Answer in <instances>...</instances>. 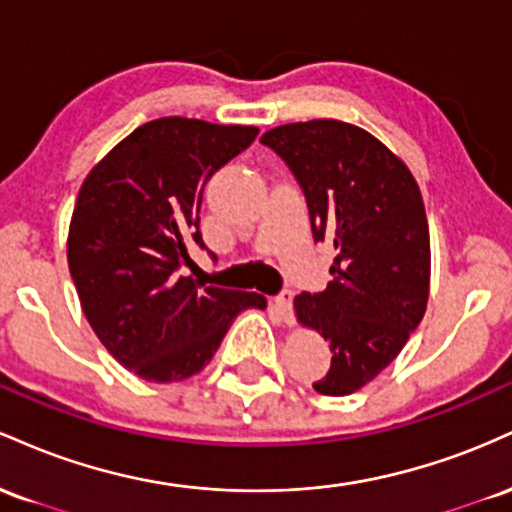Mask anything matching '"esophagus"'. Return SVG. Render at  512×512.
<instances>
[{
	"label": "esophagus",
	"instance_id": "esophagus-1",
	"mask_svg": "<svg viewBox=\"0 0 512 512\" xmlns=\"http://www.w3.org/2000/svg\"><path fill=\"white\" fill-rule=\"evenodd\" d=\"M272 305H274L276 313L284 317V322H293V310H291L293 291H281L279 296L272 298Z\"/></svg>",
	"mask_w": 512,
	"mask_h": 512
}]
</instances>
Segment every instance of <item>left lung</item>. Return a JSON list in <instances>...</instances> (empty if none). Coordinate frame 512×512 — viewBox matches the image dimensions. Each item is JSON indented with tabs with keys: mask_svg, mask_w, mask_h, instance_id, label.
Wrapping results in <instances>:
<instances>
[{
	"mask_svg": "<svg viewBox=\"0 0 512 512\" xmlns=\"http://www.w3.org/2000/svg\"><path fill=\"white\" fill-rule=\"evenodd\" d=\"M260 142L303 187L313 238L334 245L327 289L301 293L293 308L332 351L313 387L351 395L395 361L426 313L431 238L421 190L402 158L349 122H291Z\"/></svg>",
	"mask_w": 512,
	"mask_h": 512,
	"instance_id": "1",
	"label": "left lung"
}]
</instances>
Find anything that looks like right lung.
<instances>
[{
    "label": "right lung",
    "mask_w": 512,
    "mask_h": 512,
    "mask_svg": "<svg viewBox=\"0 0 512 512\" xmlns=\"http://www.w3.org/2000/svg\"><path fill=\"white\" fill-rule=\"evenodd\" d=\"M250 125L158 117L134 129L86 175L67 262L88 325L117 363L149 383H178L214 358L233 320L267 308L252 291L192 276L204 185L255 142Z\"/></svg>",
    "instance_id": "1"
}]
</instances>
